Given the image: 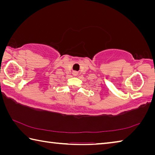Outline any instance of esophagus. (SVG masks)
<instances>
[{"mask_svg": "<svg viewBox=\"0 0 155 155\" xmlns=\"http://www.w3.org/2000/svg\"><path fill=\"white\" fill-rule=\"evenodd\" d=\"M73 74H74V75H77L78 74V73H77V72H73Z\"/></svg>", "mask_w": 155, "mask_h": 155, "instance_id": "1", "label": "esophagus"}]
</instances>
